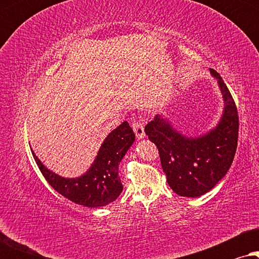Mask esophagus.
<instances>
[{"label": "esophagus", "mask_w": 259, "mask_h": 259, "mask_svg": "<svg viewBox=\"0 0 259 259\" xmlns=\"http://www.w3.org/2000/svg\"><path fill=\"white\" fill-rule=\"evenodd\" d=\"M132 128L134 131V133H136V137L137 139H143L145 137V131H144V126L143 123L140 121H138V120H134L132 122Z\"/></svg>", "instance_id": "34e87169"}]
</instances>
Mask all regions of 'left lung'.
<instances>
[{
	"instance_id": "1",
	"label": "left lung",
	"mask_w": 259,
	"mask_h": 259,
	"mask_svg": "<svg viewBox=\"0 0 259 259\" xmlns=\"http://www.w3.org/2000/svg\"><path fill=\"white\" fill-rule=\"evenodd\" d=\"M212 75L225 101L224 113L215 128L199 138H187L173 128L168 120L157 114L145 133L159 151L167 184L182 197H199L213 189L229 171L238 143V112L229 88L214 69Z\"/></svg>"
}]
</instances>
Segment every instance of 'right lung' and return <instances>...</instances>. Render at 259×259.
<instances>
[{
  "instance_id": "right-lung-1",
  "label": "right lung",
  "mask_w": 259,
  "mask_h": 259,
  "mask_svg": "<svg viewBox=\"0 0 259 259\" xmlns=\"http://www.w3.org/2000/svg\"><path fill=\"white\" fill-rule=\"evenodd\" d=\"M134 140L133 130L128 122L123 121L106 138L92 167L83 176L73 179L62 178L49 171L34 152L31 153L45 179L56 192L79 205L99 207L114 201L121 193L119 164Z\"/></svg>"
}]
</instances>
